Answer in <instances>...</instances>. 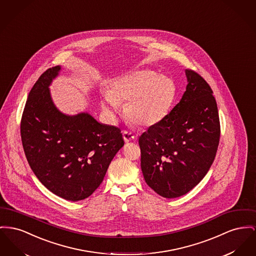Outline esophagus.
I'll return each instance as SVG.
<instances>
[{
	"label": "esophagus",
	"instance_id": "obj_1",
	"mask_svg": "<svg viewBox=\"0 0 256 256\" xmlns=\"http://www.w3.org/2000/svg\"><path fill=\"white\" fill-rule=\"evenodd\" d=\"M122 137H124V140L126 142H130V141L134 140V138H136V136H134V134H132L130 132L124 130V132H122Z\"/></svg>",
	"mask_w": 256,
	"mask_h": 256
}]
</instances>
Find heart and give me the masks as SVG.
<instances>
[{
    "mask_svg": "<svg viewBox=\"0 0 256 256\" xmlns=\"http://www.w3.org/2000/svg\"><path fill=\"white\" fill-rule=\"evenodd\" d=\"M176 96L174 82L152 70H138L117 78L113 90H104L102 106L108 114L120 112V100L128 102V118L141 126H150L166 119Z\"/></svg>",
    "mask_w": 256,
    "mask_h": 256,
    "instance_id": "b5f03b06",
    "label": "heart"
}]
</instances>
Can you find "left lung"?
Masks as SVG:
<instances>
[{
  "label": "left lung",
  "instance_id": "8db88e82",
  "mask_svg": "<svg viewBox=\"0 0 256 256\" xmlns=\"http://www.w3.org/2000/svg\"><path fill=\"white\" fill-rule=\"evenodd\" d=\"M184 74L188 85L180 102L139 137L144 179L166 198L184 196L206 176L220 136L209 84L194 70Z\"/></svg>",
  "mask_w": 256,
  "mask_h": 256
}]
</instances>
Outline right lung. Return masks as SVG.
<instances>
[{"instance_id":"1","label":"right lung","mask_w":256,"mask_h":256,"mask_svg":"<svg viewBox=\"0 0 256 256\" xmlns=\"http://www.w3.org/2000/svg\"><path fill=\"white\" fill-rule=\"evenodd\" d=\"M60 70V66L48 68L32 88L21 139L32 172L46 188L79 201L102 182L124 139L119 128L102 124L88 112L68 115L57 108L49 87Z\"/></svg>"}]
</instances>
